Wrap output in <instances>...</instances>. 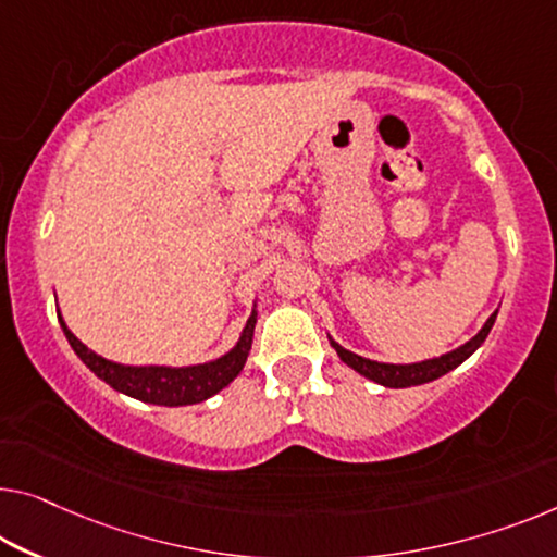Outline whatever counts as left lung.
<instances>
[{
  "label": "left lung",
  "instance_id": "1",
  "mask_svg": "<svg viewBox=\"0 0 557 557\" xmlns=\"http://www.w3.org/2000/svg\"><path fill=\"white\" fill-rule=\"evenodd\" d=\"M495 318H497V310L485 320V325L480 327L478 335L470 337L468 343L455 347V350H450V352L440 355V358H430V360H420V362H377V360L362 358V355H358V352L345 350V347L335 343V339H332L330 335H327V339H330V345L335 347L339 360H343L347 368L360 372L362 377L372 380V383H377L383 387H414V385L433 383V380L447 375V372L455 370L458 364L468 360L470 355L485 343V337L491 335V330L495 325Z\"/></svg>",
  "mask_w": 557,
  "mask_h": 557
}]
</instances>
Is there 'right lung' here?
<instances>
[{"label":"right lung","instance_id":"1","mask_svg":"<svg viewBox=\"0 0 557 557\" xmlns=\"http://www.w3.org/2000/svg\"><path fill=\"white\" fill-rule=\"evenodd\" d=\"M57 318H60L66 343L72 345L77 358L85 362L99 380H104L107 385L114 387L122 395L135 397V400L164 405V408H180V405L205 403L207 397L218 395L220 389H225L232 380L243 372L255 337L257 302L252 305V314L247 318L237 343L232 345V350L220 355L218 360L187 364V368H168V364H122L107 360L102 355L89 350L85 343H79V339L72 335V330L66 327V322L62 320V312H57Z\"/></svg>","mask_w":557,"mask_h":557}]
</instances>
